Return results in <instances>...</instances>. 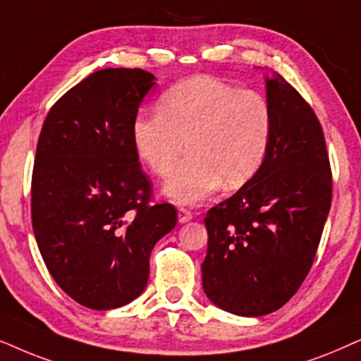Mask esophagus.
I'll return each mask as SVG.
<instances>
[{
  "instance_id": "obj_1",
  "label": "esophagus",
  "mask_w": 361,
  "mask_h": 361,
  "mask_svg": "<svg viewBox=\"0 0 361 361\" xmlns=\"http://www.w3.org/2000/svg\"><path fill=\"white\" fill-rule=\"evenodd\" d=\"M190 219H193V213L186 208H178V221L180 223H188Z\"/></svg>"
}]
</instances>
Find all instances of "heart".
I'll return each mask as SVG.
<instances>
[{"mask_svg":"<svg viewBox=\"0 0 361 361\" xmlns=\"http://www.w3.org/2000/svg\"><path fill=\"white\" fill-rule=\"evenodd\" d=\"M274 112L266 95L196 75L173 85L160 110L140 112L132 122L137 155L157 176H168L186 148L190 155L163 186L180 204H196L221 185L239 188L266 160Z\"/></svg>","mask_w":361,"mask_h":361,"instance_id":"obj_1","label":"heart"}]
</instances>
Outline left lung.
<instances>
[{
    "instance_id": "obj_1",
    "label": "left lung",
    "mask_w": 361,
    "mask_h": 361,
    "mask_svg": "<svg viewBox=\"0 0 361 361\" xmlns=\"http://www.w3.org/2000/svg\"><path fill=\"white\" fill-rule=\"evenodd\" d=\"M274 112L262 166L206 213L203 289L231 314L281 309L305 281L331 204L325 137L305 99L276 74L266 79Z\"/></svg>"
}]
</instances>
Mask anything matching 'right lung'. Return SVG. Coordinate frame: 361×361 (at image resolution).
<instances>
[{
    "label": "right lung",
    "mask_w": 361,
    "mask_h": 361,
    "mask_svg": "<svg viewBox=\"0 0 361 361\" xmlns=\"http://www.w3.org/2000/svg\"><path fill=\"white\" fill-rule=\"evenodd\" d=\"M155 75L102 69L52 105L31 180L32 229L46 267L77 304L110 310L137 299L152 249L176 226L175 206L152 204L132 122Z\"/></svg>",
    "instance_id": "right-lung-1"
}]
</instances>
